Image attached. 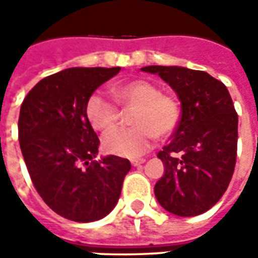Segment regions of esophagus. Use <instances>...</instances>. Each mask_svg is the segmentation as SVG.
Listing matches in <instances>:
<instances>
[{"mask_svg": "<svg viewBox=\"0 0 258 258\" xmlns=\"http://www.w3.org/2000/svg\"><path fill=\"white\" fill-rule=\"evenodd\" d=\"M142 164H145V159H134V161H132V165H134V166H141Z\"/></svg>", "mask_w": 258, "mask_h": 258, "instance_id": "34e87169", "label": "esophagus"}]
</instances>
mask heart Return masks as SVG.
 <instances>
[{
    "instance_id": "b5f03b06",
    "label": "heart",
    "mask_w": 258,
    "mask_h": 258,
    "mask_svg": "<svg viewBox=\"0 0 258 258\" xmlns=\"http://www.w3.org/2000/svg\"><path fill=\"white\" fill-rule=\"evenodd\" d=\"M114 99L124 107H135L134 127H120L107 134L103 148L107 154L138 158L156 141V136L172 135L181 122V102L161 92V87L148 80H131L112 87ZM86 117L96 131L107 132L119 122V110L106 96L93 93L86 103Z\"/></svg>"
}]
</instances>
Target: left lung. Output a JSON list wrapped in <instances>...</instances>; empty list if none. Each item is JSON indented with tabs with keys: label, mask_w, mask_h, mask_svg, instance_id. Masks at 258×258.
Wrapping results in <instances>:
<instances>
[{
	"label": "left lung",
	"mask_w": 258,
	"mask_h": 258,
	"mask_svg": "<svg viewBox=\"0 0 258 258\" xmlns=\"http://www.w3.org/2000/svg\"><path fill=\"white\" fill-rule=\"evenodd\" d=\"M178 94L182 116L172 141L158 158L164 176L155 197L168 213L194 217L220 201L234 173L238 114L220 80L205 72L178 66H146Z\"/></svg>",
	"instance_id": "8db88e82"
}]
</instances>
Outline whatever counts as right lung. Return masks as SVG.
<instances>
[{"instance_id": "obj_1", "label": "right lung", "mask_w": 258, "mask_h": 258, "mask_svg": "<svg viewBox=\"0 0 258 258\" xmlns=\"http://www.w3.org/2000/svg\"><path fill=\"white\" fill-rule=\"evenodd\" d=\"M120 67H72L47 76L25 96L18 139L37 192L54 213L76 223L106 217L120 197L131 162L94 161L99 138L86 117L93 92Z\"/></svg>"}]
</instances>
